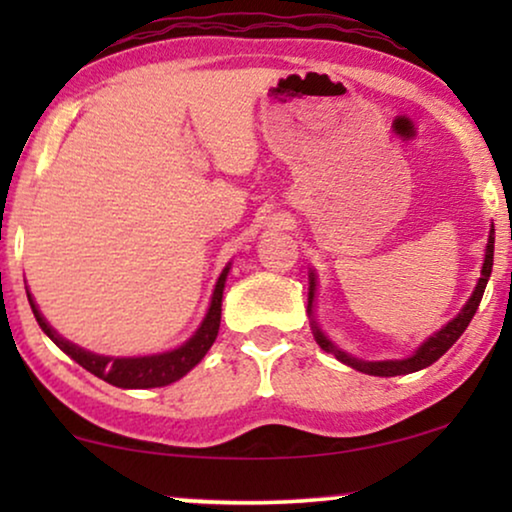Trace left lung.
I'll list each match as a JSON object with an SVG mask.
<instances>
[{"mask_svg":"<svg viewBox=\"0 0 512 512\" xmlns=\"http://www.w3.org/2000/svg\"><path fill=\"white\" fill-rule=\"evenodd\" d=\"M492 265H494V226L489 228L487 247H485V261H482L478 284H475L471 298L466 300V305L461 307L457 317L447 321L445 326H440L436 333H431L429 338H426L422 345H419L410 356H405V359H387V361H363V359H356V356L342 352V349L335 345V342L328 338L324 331H321L319 321H317V317H314V300H317V272L310 270V291H307V314H310V326H312L314 340H317V345L324 349V352L333 354L340 363H345V366L359 370V373H366V375L396 377V375H408V373H417V370H422V368H429L431 363H436L440 356H443L447 349H450L454 342L461 338V333H464L466 328H468V324H471L473 314L478 312L482 293H485V286L489 282V275H492Z\"/></svg>","mask_w":512,"mask_h":512,"instance_id":"left-lung-1","label":"left lung"}]
</instances>
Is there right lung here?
<instances>
[{"instance_id":"1","label":"right lung","mask_w":512,"mask_h":512,"mask_svg":"<svg viewBox=\"0 0 512 512\" xmlns=\"http://www.w3.org/2000/svg\"><path fill=\"white\" fill-rule=\"evenodd\" d=\"M228 272H230V263L221 270L219 279H216L205 319L200 321V326L195 328L191 338L181 342L179 347L167 349V352L144 354V356H104V354L88 352V349H83L79 345H74V342L62 338V335L48 324L44 314L39 312V305L34 303L30 291H27V300H30L34 319H37L41 331H44L48 338H51L55 345L69 356V359H74L81 368H86L88 373H93L95 377H100V380L121 389H156V387H167V384L177 382L186 373H191V370L205 359L209 347L214 345L216 335H219V326H221V300H223V289H226Z\"/></svg>"}]
</instances>
